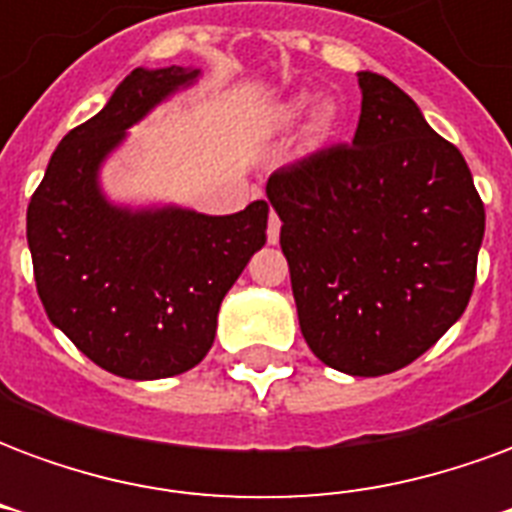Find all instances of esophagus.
Masks as SVG:
<instances>
[{"label": "esophagus", "mask_w": 512, "mask_h": 512, "mask_svg": "<svg viewBox=\"0 0 512 512\" xmlns=\"http://www.w3.org/2000/svg\"><path fill=\"white\" fill-rule=\"evenodd\" d=\"M279 230H282V222H279L277 213H271V216H268V230H266L268 244H277V241H279Z\"/></svg>", "instance_id": "obj_1"}]
</instances>
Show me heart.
<instances>
[{
  "instance_id": "obj_1",
  "label": "heart",
  "mask_w": 512,
  "mask_h": 512,
  "mask_svg": "<svg viewBox=\"0 0 512 512\" xmlns=\"http://www.w3.org/2000/svg\"><path fill=\"white\" fill-rule=\"evenodd\" d=\"M307 104H310V98H307V95L293 98L288 106V115L290 117L301 115V112L307 109ZM334 123H337V106L334 104L315 106V112H312V131H315V134H329V131L334 128Z\"/></svg>"
}]
</instances>
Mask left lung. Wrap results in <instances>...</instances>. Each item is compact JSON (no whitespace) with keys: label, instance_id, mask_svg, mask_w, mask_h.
Listing matches in <instances>:
<instances>
[{"label":"left lung","instance_id":"8db88e82","mask_svg":"<svg viewBox=\"0 0 512 512\" xmlns=\"http://www.w3.org/2000/svg\"><path fill=\"white\" fill-rule=\"evenodd\" d=\"M337 145L266 183L299 326L323 365L376 378L411 365L472 299L485 208L461 150L386 76Z\"/></svg>","mask_w":512,"mask_h":512}]
</instances>
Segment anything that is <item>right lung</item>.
Listing matches in <instances>:
<instances>
[{
	"instance_id": "1",
	"label": "right lung",
	"mask_w": 512,
	"mask_h": 512,
	"mask_svg": "<svg viewBox=\"0 0 512 512\" xmlns=\"http://www.w3.org/2000/svg\"><path fill=\"white\" fill-rule=\"evenodd\" d=\"M200 79L134 68L95 117L62 136L27 208V244L49 321L120 378L156 381L200 365L227 290L266 244L268 202L230 216L117 205L101 167L128 128Z\"/></svg>"
}]
</instances>
